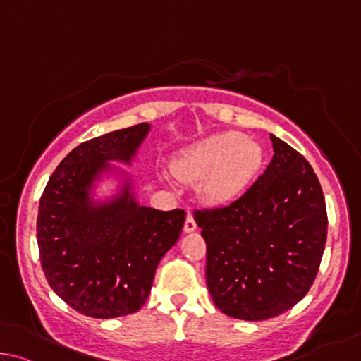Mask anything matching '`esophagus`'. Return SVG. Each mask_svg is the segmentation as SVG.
<instances>
[{
    "instance_id": "esophagus-1",
    "label": "esophagus",
    "mask_w": 361,
    "mask_h": 361,
    "mask_svg": "<svg viewBox=\"0 0 361 361\" xmlns=\"http://www.w3.org/2000/svg\"><path fill=\"white\" fill-rule=\"evenodd\" d=\"M197 230V222H195V219L192 214H187V219H185V225H184V231L185 233H192Z\"/></svg>"
}]
</instances>
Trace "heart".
I'll return each instance as SVG.
<instances>
[{
  "instance_id": "1",
  "label": "heart",
  "mask_w": 361,
  "mask_h": 361,
  "mask_svg": "<svg viewBox=\"0 0 361 361\" xmlns=\"http://www.w3.org/2000/svg\"><path fill=\"white\" fill-rule=\"evenodd\" d=\"M263 149L241 133H219L184 149L173 174L182 182H200V192L214 204H225L245 192L263 166Z\"/></svg>"
}]
</instances>
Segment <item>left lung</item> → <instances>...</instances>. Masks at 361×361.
Returning <instances> with one entry per match:
<instances>
[{"label": "left lung", "mask_w": 361, "mask_h": 361, "mask_svg": "<svg viewBox=\"0 0 361 361\" xmlns=\"http://www.w3.org/2000/svg\"><path fill=\"white\" fill-rule=\"evenodd\" d=\"M273 160L231 204L195 211L206 282L224 314L267 320L305 298L326 243V207L309 161L271 135Z\"/></svg>", "instance_id": "left-lung-1"}]
</instances>
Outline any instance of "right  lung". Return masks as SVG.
<instances>
[{
    "label": "right lung",
    "mask_w": 361,
    "mask_h": 361,
    "mask_svg": "<svg viewBox=\"0 0 361 361\" xmlns=\"http://www.w3.org/2000/svg\"><path fill=\"white\" fill-rule=\"evenodd\" d=\"M149 123L79 144L50 176L39 201L36 238L44 276L60 298L88 317L114 319L141 309L158 263L177 243L185 211L141 206L131 180L109 201L92 188L111 163L130 164Z\"/></svg>",
    "instance_id": "add662e5"
}]
</instances>
